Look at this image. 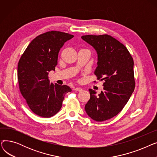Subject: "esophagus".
<instances>
[{"label":"esophagus","mask_w":157,"mask_h":157,"mask_svg":"<svg viewBox=\"0 0 157 157\" xmlns=\"http://www.w3.org/2000/svg\"><path fill=\"white\" fill-rule=\"evenodd\" d=\"M74 90L76 92H82V91H83V89L81 88H75Z\"/></svg>","instance_id":"1"}]
</instances>
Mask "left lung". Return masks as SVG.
I'll return each mask as SVG.
<instances>
[{"label":"left lung","mask_w":157,"mask_h":157,"mask_svg":"<svg viewBox=\"0 0 157 157\" xmlns=\"http://www.w3.org/2000/svg\"><path fill=\"white\" fill-rule=\"evenodd\" d=\"M81 39L97 53L95 74L104 81V90L98 95L89 89L90 98L85 109L92 120L112 118L124 108L135 88L134 60L127 48L111 36L86 35Z\"/></svg>","instance_id":"8db88e82"}]
</instances>
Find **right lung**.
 Instances as JSON below:
<instances>
[{
	"instance_id": "right-lung-1",
	"label": "right lung",
	"mask_w": 157,
	"mask_h": 157,
	"mask_svg": "<svg viewBox=\"0 0 157 157\" xmlns=\"http://www.w3.org/2000/svg\"><path fill=\"white\" fill-rule=\"evenodd\" d=\"M73 37L59 31L44 33L31 41L19 60L20 92L32 111L39 117L54 116L60 110L65 95L72 91L67 85L49 83L48 74L55 70L60 48Z\"/></svg>"
}]
</instances>
